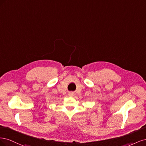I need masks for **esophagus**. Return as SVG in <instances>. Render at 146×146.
I'll return each instance as SVG.
<instances>
[{
	"instance_id": "obj_1",
	"label": "esophagus",
	"mask_w": 146,
	"mask_h": 146,
	"mask_svg": "<svg viewBox=\"0 0 146 146\" xmlns=\"http://www.w3.org/2000/svg\"><path fill=\"white\" fill-rule=\"evenodd\" d=\"M69 95L70 96H72L74 94H73V93L72 92H69Z\"/></svg>"
}]
</instances>
